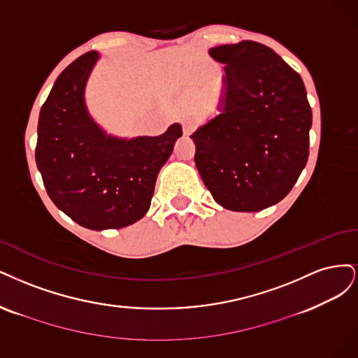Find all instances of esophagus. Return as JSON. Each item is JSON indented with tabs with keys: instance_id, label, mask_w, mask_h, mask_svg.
<instances>
[{
	"instance_id": "1",
	"label": "esophagus",
	"mask_w": 358,
	"mask_h": 358,
	"mask_svg": "<svg viewBox=\"0 0 358 358\" xmlns=\"http://www.w3.org/2000/svg\"><path fill=\"white\" fill-rule=\"evenodd\" d=\"M194 120L193 119H184L182 120V131L186 135H190L194 131Z\"/></svg>"
}]
</instances>
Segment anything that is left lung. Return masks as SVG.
<instances>
[{
  "mask_svg": "<svg viewBox=\"0 0 358 358\" xmlns=\"http://www.w3.org/2000/svg\"><path fill=\"white\" fill-rule=\"evenodd\" d=\"M224 64L223 111L190 138L194 164L217 203L262 211L282 201L309 156L313 111L293 68L256 41L210 49Z\"/></svg>",
  "mask_w": 358,
  "mask_h": 358,
  "instance_id": "obj_1",
  "label": "left lung"
}]
</instances>
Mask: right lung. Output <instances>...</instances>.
Instances as JSON below:
<instances>
[{
    "mask_svg": "<svg viewBox=\"0 0 358 358\" xmlns=\"http://www.w3.org/2000/svg\"><path fill=\"white\" fill-rule=\"evenodd\" d=\"M96 52L56 78L38 119L36 162L53 203L80 226L120 229L150 208L160 168L182 135L178 123L159 136L117 140L90 119L83 92Z\"/></svg>",
    "mask_w": 358,
    "mask_h": 358,
    "instance_id": "obj_1",
    "label": "right lung"
}]
</instances>
